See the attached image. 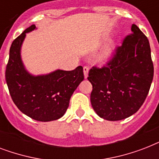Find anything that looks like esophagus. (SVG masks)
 <instances>
[{
	"instance_id": "1",
	"label": "esophagus",
	"mask_w": 159,
	"mask_h": 159,
	"mask_svg": "<svg viewBox=\"0 0 159 159\" xmlns=\"http://www.w3.org/2000/svg\"><path fill=\"white\" fill-rule=\"evenodd\" d=\"M88 72H89V67H87V66H85L83 67V72H84V77L85 78H87L88 77Z\"/></svg>"
}]
</instances>
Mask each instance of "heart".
Masks as SVG:
<instances>
[{
  "label": "heart",
  "mask_w": 159,
  "mask_h": 159,
  "mask_svg": "<svg viewBox=\"0 0 159 159\" xmlns=\"http://www.w3.org/2000/svg\"><path fill=\"white\" fill-rule=\"evenodd\" d=\"M114 52V48L113 46L109 45L107 46L106 48H104L103 50L97 54V61H99L101 62H107L108 60H110L113 55Z\"/></svg>",
  "instance_id": "b5f03b06"
}]
</instances>
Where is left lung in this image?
<instances>
[{
  "label": "left lung",
  "instance_id": "obj_1",
  "mask_svg": "<svg viewBox=\"0 0 159 159\" xmlns=\"http://www.w3.org/2000/svg\"><path fill=\"white\" fill-rule=\"evenodd\" d=\"M153 77L149 42L136 25L102 67H92L91 103L96 113L116 121L136 113L145 101Z\"/></svg>",
  "mask_w": 159,
  "mask_h": 159
}]
</instances>
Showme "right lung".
Here are the masks:
<instances>
[{
    "instance_id": "add662e5",
    "label": "right lung",
    "mask_w": 159,
    "mask_h": 159,
    "mask_svg": "<svg viewBox=\"0 0 159 159\" xmlns=\"http://www.w3.org/2000/svg\"><path fill=\"white\" fill-rule=\"evenodd\" d=\"M35 28L32 25L12 42L6 80L11 99L19 110L35 120L46 122L64 115L70 98L84 79V74L82 66L72 71L57 70L36 77L30 74L21 61L20 48L26 33Z\"/></svg>"
}]
</instances>
